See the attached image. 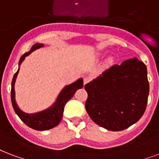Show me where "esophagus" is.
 Masks as SVG:
<instances>
[{
  "label": "esophagus",
  "instance_id": "1",
  "mask_svg": "<svg viewBox=\"0 0 159 159\" xmlns=\"http://www.w3.org/2000/svg\"><path fill=\"white\" fill-rule=\"evenodd\" d=\"M90 80H91V78L89 77V76H85V77L84 78V84H86L89 83Z\"/></svg>",
  "mask_w": 159,
  "mask_h": 159
}]
</instances>
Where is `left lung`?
Returning <instances> with one entry per match:
<instances>
[{
    "instance_id": "8db88e82",
    "label": "left lung",
    "mask_w": 159,
    "mask_h": 159,
    "mask_svg": "<svg viewBox=\"0 0 159 159\" xmlns=\"http://www.w3.org/2000/svg\"><path fill=\"white\" fill-rule=\"evenodd\" d=\"M147 74L144 64L134 58L86 84L85 109L91 119L111 131H121L139 121L149 93Z\"/></svg>"
}]
</instances>
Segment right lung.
Returning a JSON list of instances; mask_svg holds the SVG:
<instances>
[{"instance_id":"obj_1","label":"right lung","mask_w":159,"mask_h":159,"mask_svg":"<svg viewBox=\"0 0 159 159\" xmlns=\"http://www.w3.org/2000/svg\"><path fill=\"white\" fill-rule=\"evenodd\" d=\"M44 45L40 44V43H36L35 45H33L29 52L25 53L20 57L19 61V66L21 65V63L23 62V60L27 55H29L34 50L40 49ZM19 70L20 69H18L16 73L13 76L11 82V91L12 106H13L16 114L19 116L20 119H21L27 126L33 129L43 131V130L50 129H53L55 126H57L62 119L64 108H65L66 103L73 97L75 93L79 89H81L83 87V79H79L75 82H74L69 85H66L61 90L55 102L51 107L43 110V111L35 113V114H27L20 109L16 102V99H15V82L16 80L17 75L19 73Z\"/></svg>"}]
</instances>
